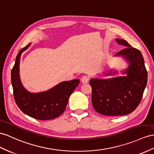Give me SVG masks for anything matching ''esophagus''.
Wrapping results in <instances>:
<instances>
[{"instance_id": "obj_1", "label": "esophagus", "mask_w": 154, "mask_h": 154, "mask_svg": "<svg viewBox=\"0 0 154 154\" xmlns=\"http://www.w3.org/2000/svg\"><path fill=\"white\" fill-rule=\"evenodd\" d=\"M89 80H90V77H88L87 75L82 76V78L81 79V81L82 82V83H83V84L88 83V82H89Z\"/></svg>"}]
</instances>
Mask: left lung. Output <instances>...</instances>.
I'll return each instance as SVG.
<instances>
[{"label":"left lung","mask_w":154,"mask_h":154,"mask_svg":"<svg viewBox=\"0 0 154 154\" xmlns=\"http://www.w3.org/2000/svg\"><path fill=\"white\" fill-rule=\"evenodd\" d=\"M116 42L126 47L116 53L128 62L124 71V76L111 79H92V103L98 113L107 116H122L131 113L140 103L146 86L148 73L139 50L132 47L125 40L116 39ZM116 72H109L112 75Z\"/></svg>","instance_id":"1"}]
</instances>
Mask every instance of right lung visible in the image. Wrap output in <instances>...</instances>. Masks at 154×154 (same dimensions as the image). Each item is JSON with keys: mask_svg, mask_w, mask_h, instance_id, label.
Here are the masks:
<instances>
[{"mask_svg": "<svg viewBox=\"0 0 154 154\" xmlns=\"http://www.w3.org/2000/svg\"><path fill=\"white\" fill-rule=\"evenodd\" d=\"M30 43L18 53L11 73L15 103L21 111L37 120H47L58 117L65 111L69 97L79 84L73 79L58 84L45 92L30 93L23 87L19 77V62L22 53L29 48Z\"/></svg>", "mask_w": 154, "mask_h": 154, "instance_id": "right-lung-1", "label": "right lung"}]
</instances>
